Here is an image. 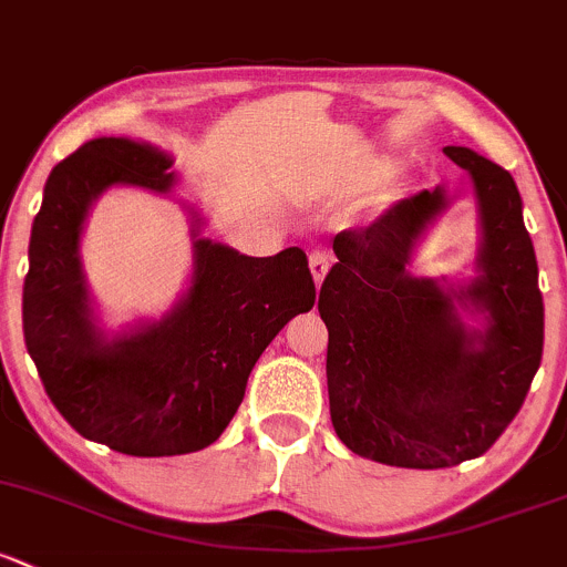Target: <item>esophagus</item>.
Here are the masks:
<instances>
[{"label":"esophagus","instance_id":"34e87169","mask_svg":"<svg viewBox=\"0 0 567 567\" xmlns=\"http://www.w3.org/2000/svg\"><path fill=\"white\" fill-rule=\"evenodd\" d=\"M309 268H312L315 285H320L326 279V274H329V268H331V255L326 252V249H315V252L309 255Z\"/></svg>","mask_w":567,"mask_h":567}]
</instances>
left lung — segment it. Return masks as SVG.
<instances>
[{
  "label": "left lung",
  "mask_w": 567,
  "mask_h": 567,
  "mask_svg": "<svg viewBox=\"0 0 567 567\" xmlns=\"http://www.w3.org/2000/svg\"><path fill=\"white\" fill-rule=\"evenodd\" d=\"M445 154L473 178L475 277H419L415 247L451 204L445 187L333 238L320 288L331 424L353 454L391 467H454L516 419L544 355L538 260L514 176L467 146Z\"/></svg>",
  "instance_id": "left-lung-1"
}]
</instances>
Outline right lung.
Instances as JSON below:
<instances>
[{
  "instance_id": "add662e5",
  "label": "right lung",
  "mask_w": 567,
  "mask_h": 567,
  "mask_svg": "<svg viewBox=\"0 0 567 567\" xmlns=\"http://www.w3.org/2000/svg\"><path fill=\"white\" fill-rule=\"evenodd\" d=\"M171 165L146 141H86L48 176L29 238L23 339L45 393L75 432L127 456L212 445L268 342L315 303L299 247L249 258L200 234L206 217L178 198L193 238L189 288L159 320L103 329L81 264L83 225L111 187L174 198Z\"/></svg>"
}]
</instances>
